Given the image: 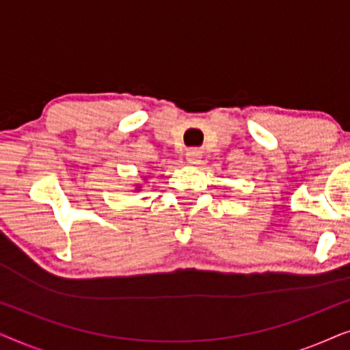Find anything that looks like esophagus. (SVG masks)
I'll return each mask as SVG.
<instances>
[{
	"label": "esophagus",
	"mask_w": 350,
	"mask_h": 350,
	"mask_svg": "<svg viewBox=\"0 0 350 350\" xmlns=\"http://www.w3.org/2000/svg\"><path fill=\"white\" fill-rule=\"evenodd\" d=\"M200 159H202V151L198 150V148H191V150L186 151V161H188L189 164L198 165Z\"/></svg>",
	"instance_id": "esophagus-1"
}]
</instances>
